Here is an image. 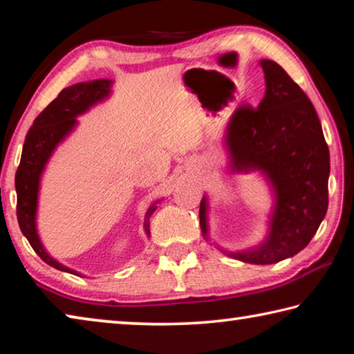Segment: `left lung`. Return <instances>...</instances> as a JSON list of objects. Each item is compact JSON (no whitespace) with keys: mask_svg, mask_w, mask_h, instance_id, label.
Instances as JSON below:
<instances>
[{"mask_svg":"<svg viewBox=\"0 0 354 354\" xmlns=\"http://www.w3.org/2000/svg\"><path fill=\"white\" fill-rule=\"evenodd\" d=\"M266 97L257 107L242 104L230 120L226 145L234 171L261 170L277 195L270 234L261 247L227 253L266 266L295 256L319 230L328 209L329 149L314 104L273 61L263 59ZM206 198L200 225L207 234Z\"/></svg>","mask_w":354,"mask_h":354,"instance_id":"left-lung-1","label":"left lung"}]
</instances>
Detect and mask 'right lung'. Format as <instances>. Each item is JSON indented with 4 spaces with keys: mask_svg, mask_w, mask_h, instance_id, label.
Returning <instances> with one entry per match:
<instances>
[{
    "mask_svg": "<svg viewBox=\"0 0 354 354\" xmlns=\"http://www.w3.org/2000/svg\"><path fill=\"white\" fill-rule=\"evenodd\" d=\"M111 84L112 82L107 80H97L91 82H80L64 88L57 95V98L53 100L39 113L32 127L29 128L25 145H23L20 165L15 173L17 218H19L20 230L40 259L61 272L77 274V272L53 259L45 251L44 245L40 243L37 230H35L40 175L57 143L62 142L64 137L75 128L76 117L86 112L95 103L104 100L111 92ZM154 209L156 206H151L147 211V234H149V215L154 212Z\"/></svg>",
    "mask_w": 354,
    "mask_h": 354,
    "instance_id": "1",
    "label": "right lung"
}]
</instances>
